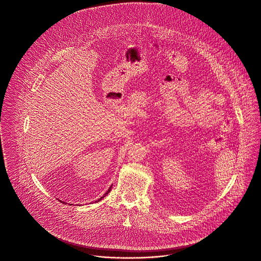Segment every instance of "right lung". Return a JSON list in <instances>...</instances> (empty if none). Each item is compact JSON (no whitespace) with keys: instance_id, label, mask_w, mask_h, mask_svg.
I'll return each instance as SVG.
<instances>
[{"instance_id":"1","label":"right lung","mask_w":261,"mask_h":261,"mask_svg":"<svg viewBox=\"0 0 261 261\" xmlns=\"http://www.w3.org/2000/svg\"><path fill=\"white\" fill-rule=\"evenodd\" d=\"M110 190H111V186H110V187H109V189L106 191V193H104V195H103V196H101V197H100L98 200H96V201H99V200H101V199H102V198H103L105 195H107V194L109 193V191H110Z\"/></svg>"}]
</instances>
